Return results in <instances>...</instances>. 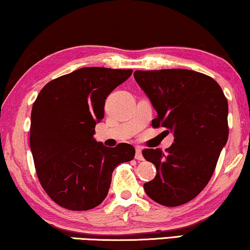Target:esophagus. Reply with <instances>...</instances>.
<instances>
[{
  "instance_id": "esophagus-1",
  "label": "esophagus",
  "mask_w": 250,
  "mask_h": 250,
  "mask_svg": "<svg viewBox=\"0 0 250 250\" xmlns=\"http://www.w3.org/2000/svg\"><path fill=\"white\" fill-rule=\"evenodd\" d=\"M136 160L138 161H144V156H143V153H142V148L140 147H136Z\"/></svg>"
}]
</instances>
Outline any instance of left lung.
I'll list each match as a JSON object with an SVG mask.
<instances>
[{
    "instance_id": "8db88e82",
    "label": "left lung",
    "mask_w": 250,
    "mask_h": 250,
    "mask_svg": "<svg viewBox=\"0 0 250 250\" xmlns=\"http://www.w3.org/2000/svg\"><path fill=\"white\" fill-rule=\"evenodd\" d=\"M133 77L157 112L152 125L174 136L165 154L160 148L143 150L156 167L155 178L144 189L164 206L190 202L208 184L229 137L223 90L213 78L192 70H137Z\"/></svg>"
}]
</instances>
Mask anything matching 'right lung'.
Returning <instances> with one entry per match:
<instances>
[{"label": "right lung", "instance_id": "1", "mask_svg": "<svg viewBox=\"0 0 250 250\" xmlns=\"http://www.w3.org/2000/svg\"><path fill=\"white\" fill-rule=\"evenodd\" d=\"M132 70L82 68L52 80L33 105L30 149L46 194L70 210H87L107 196L112 173L135 157L122 143L106 147L94 138L104 118L105 100Z\"/></svg>", "mask_w": 250, "mask_h": 250}]
</instances>
